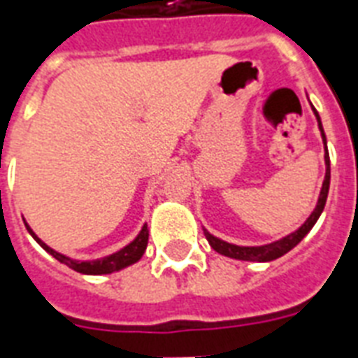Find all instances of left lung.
<instances>
[{
    "instance_id": "1",
    "label": "left lung",
    "mask_w": 358,
    "mask_h": 358,
    "mask_svg": "<svg viewBox=\"0 0 358 358\" xmlns=\"http://www.w3.org/2000/svg\"><path fill=\"white\" fill-rule=\"evenodd\" d=\"M313 108V106H312ZM313 114H315V118H317V125L319 131H321V138H323L324 144V180L323 185H321V193H319L317 204H315V208L310 214L306 222L302 223L294 233L287 234V236H283V238L276 240V242H272V244H264V245H236L231 244V242H225V240L217 238L214 234H210L206 229L204 231V236L208 240V244L214 248L215 252L222 253L225 257L231 259H238V261H255V263H268V261H274V259L282 257L287 252H291L294 245L299 244L300 240L304 238L312 227L315 225V222L319 220V215L323 212L324 203H327V197H329V187H331V159H329V150H327V136H324L323 131V124H321V118H319L317 110L313 108Z\"/></svg>"
}]
</instances>
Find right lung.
<instances>
[{
  "label": "right lung",
  "instance_id": "1",
  "mask_svg": "<svg viewBox=\"0 0 358 358\" xmlns=\"http://www.w3.org/2000/svg\"><path fill=\"white\" fill-rule=\"evenodd\" d=\"M26 223V222H24ZM27 233L31 234L35 240H37V244L48 252L54 259H58L59 263L67 264L69 268L76 270V272H80V274H90V276H101V274H113V272H118V270L125 268V266H129V264H135L136 261H141V257L146 252V245H148V225H143L141 229V233L136 234V238L133 242L118 250L116 253H110V255H106V257L101 259H94V261H76V259H71L64 253L56 252V250H52L50 245H46L43 240L37 236V234L31 231V227L26 223Z\"/></svg>",
  "mask_w": 358,
  "mask_h": 358
}]
</instances>
